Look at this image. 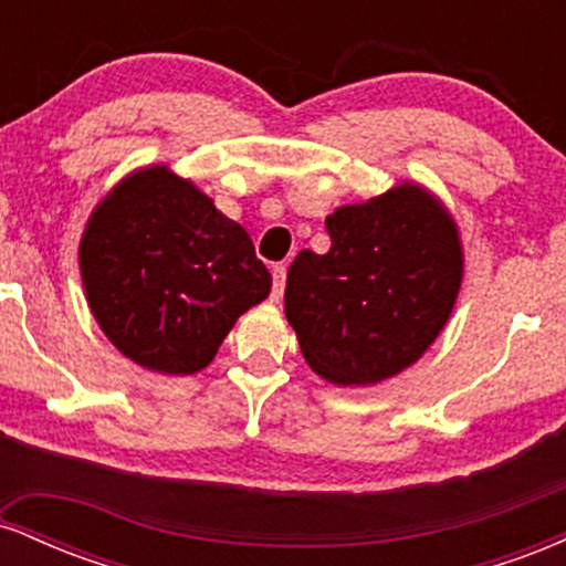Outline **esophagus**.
<instances>
[{"instance_id": "esophagus-1", "label": "esophagus", "mask_w": 566, "mask_h": 566, "mask_svg": "<svg viewBox=\"0 0 566 566\" xmlns=\"http://www.w3.org/2000/svg\"><path fill=\"white\" fill-rule=\"evenodd\" d=\"M284 282H287V265H274V292H271V301H282Z\"/></svg>"}]
</instances>
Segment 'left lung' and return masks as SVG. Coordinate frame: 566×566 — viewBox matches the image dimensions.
Returning a JSON list of instances; mask_svg holds the SVG:
<instances>
[{
    "label": "left lung",
    "instance_id": "obj_1",
    "mask_svg": "<svg viewBox=\"0 0 566 566\" xmlns=\"http://www.w3.org/2000/svg\"><path fill=\"white\" fill-rule=\"evenodd\" d=\"M329 252H297L284 314L308 367L335 386H378L412 367L450 322L463 242L437 193L401 180L327 216Z\"/></svg>",
    "mask_w": 566,
    "mask_h": 566
}]
</instances>
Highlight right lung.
Returning <instances> with one entry per match:
<instances>
[{"mask_svg":"<svg viewBox=\"0 0 566 566\" xmlns=\"http://www.w3.org/2000/svg\"><path fill=\"white\" fill-rule=\"evenodd\" d=\"M80 274L103 335L138 367L180 378L210 365L271 292L247 231L170 165L138 167L97 201Z\"/></svg>","mask_w":566,"mask_h":566,"instance_id":"obj_1","label":"right lung"}]
</instances>
